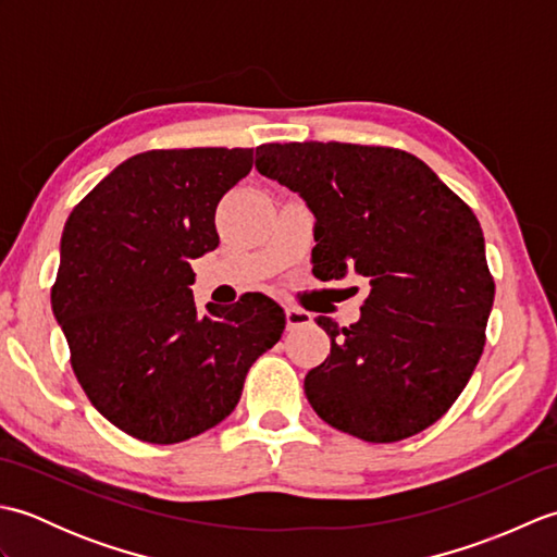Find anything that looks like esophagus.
<instances>
[{
    "label": "esophagus",
    "instance_id": "esophagus-1",
    "mask_svg": "<svg viewBox=\"0 0 557 557\" xmlns=\"http://www.w3.org/2000/svg\"><path fill=\"white\" fill-rule=\"evenodd\" d=\"M285 315H287V327H289V330L311 325V313L304 311V309H294V306H287Z\"/></svg>",
    "mask_w": 557,
    "mask_h": 557
}]
</instances>
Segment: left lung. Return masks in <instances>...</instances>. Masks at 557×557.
I'll return each instance as SVG.
<instances>
[{"label":"left lung","mask_w":557,"mask_h":557,"mask_svg":"<svg viewBox=\"0 0 557 557\" xmlns=\"http://www.w3.org/2000/svg\"><path fill=\"white\" fill-rule=\"evenodd\" d=\"M256 170L315 215L313 272L369 280L361 321L318 315L330 357L306 373L318 417L369 443L421 433L455 405L486 345L495 282L471 208L411 152L268 144Z\"/></svg>","instance_id":"obj_1"}]
</instances>
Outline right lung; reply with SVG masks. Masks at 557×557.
<instances>
[{"mask_svg": "<svg viewBox=\"0 0 557 557\" xmlns=\"http://www.w3.org/2000/svg\"><path fill=\"white\" fill-rule=\"evenodd\" d=\"M253 168V148L148 150L71 210L52 285L90 405L152 445L203 433L234 411L251 363L277 345L285 311L248 292L196 309L191 260L215 251V210Z\"/></svg>", "mask_w": 557, "mask_h": 557, "instance_id": "obj_1", "label": "right lung"}]
</instances>
